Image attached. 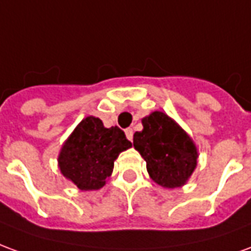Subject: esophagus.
Here are the masks:
<instances>
[{
    "label": "esophagus",
    "instance_id": "obj_1",
    "mask_svg": "<svg viewBox=\"0 0 251 251\" xmlns=\"http://www.w3.org/2000/svg\"><path fill=\"white\" fill-rule=\"evenodd\" d=\"M125 134L126 137H127V140H133V129H130V127H127V129H125Z\"/></svg>",
    "mask_w": 251,
    "mask_h": 251
}]
</instances>
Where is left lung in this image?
I'll return each instance as SVG.
<instances>
[{
	"instance_id": "8db88e82",
	"label": "left lung",
	"mask_w": 251,
	"mask_h": 251,
	"mask_svg": "<svg viewBox=\"0 0 251 251\" xmlns=\"http://www.w3.org/2000/svg\"><path fill=\"white\" fill-rule=\"evenodd\" d=\"M142 126L133 136V145L147 161L151 179L164 188L184 185L199 156L192 138L163 111L142 118Z\"/></svg>"
}]
</instances>
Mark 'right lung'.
<instances>
[{
  "instance_id": "right-lung-1",
  "label": "right lung",
  "mask_w": 251,
  "mask_h": 251,
  "mask_svg": "<svg viewBox=\"0 0 251 251\" xmlns=\"http://www.w3.org/2000/svg\"><path fill=\"white\" fill-rule=\"evenodd\" d=\"M131 142L118 126L104 127L102 121L84 118L63 144L57 163L63 176L82 191H94L106 184L121 152Z\"/></svg>"
}]
</instances>
